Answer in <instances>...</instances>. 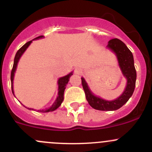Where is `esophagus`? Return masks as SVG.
Segmentation results:
<instances>
[{"instance_id": "34e87169", "label": "esophagus", "mask_w": 152, "mask_h": 152, "mask_svg": "<svg viewBox=\"0 0 152 152\" xmlns=\"http://www.w3.org/2000/svg\"><path fill=\"white\" fill-rule=\"evenodd\" d=\"M75 72L77 75H80L81 73H82V69H81L80 68H76V69H75Z\"/></svg>"}]
</instances>
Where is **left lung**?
Instances as JSON below:
<instances>
[{"label": "left lung", "mask_w": 152, "mask_h": 152, "mask_svg": "<svg viewBox=\"0 0 152 152\" xmlns=\"http://www.w3.org/2000/svg\"><path fill=\"white\" fill-rule=\"evenodd\" d=\"M108 47L117 55L122 74L127 79V86L123 94L115 100H104L102 98L94 96L88 87L84 78H81L82 86L88 102L94 109L101 111L117 110L122 107L133 95L136 80V71L133 56L126 45L119 39L114 38L109 41Z\"/></svg>", "instance_id": "1"}]
</instances>
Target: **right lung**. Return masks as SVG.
Segmentation results:
<instances>
[{
  "mask_svg": "<svg viewBox=\"0 0 152 152\" xmlns=\"http://www.w3.org/2000/svg\"><path fill=\"white\" fill-rule=\"evenodd\" d=\"M43 35H40V36H38L37 37H35V39H38V38H41L43 37ZM32 42V40L30 41L27 42L22 47H21L18 51L16 53V56L14 57V65H13V68L11 69V90H12V93L14 94V91H13V80H14V72L16 71V68H17V63L19 61V58H20L21 56L22 55V53L25 51V50L27 49V47L30 45V44ZM72 75V72L69 73V75H67L63 77L59 78L58 81V96H57L56 100L55 101V102L53 103V105L50 107L49 109H45V110H38L39 112H52V111H54L59 107L60 105L62 103L63 100H64V90L66 88V86L67 84V83L69 82V80L70 76ZM29 109V108H28Z\"/></svg>",
  "mask_w": 152,
  "mask_h": 152,
  "instance_id": "add662e5",
  "label": "right lung"
}]
</instances>
